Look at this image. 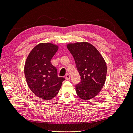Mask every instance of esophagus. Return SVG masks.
Instances as JSON below:
<instances>
[{
	"instance_id": "esophagus-1",
	"label": "esophagus",
	"mask_w": 133,
	"mask_h": 133,
	"mask_svg": "<svg viewBox=\"0 0 133 133\" xmlns=\"http://www.w3.org/2000/svg\"><path fill=\"white\" fill-rule=\"evenodd\" d=\"M65 78H66V80H69L70 79V75L69 74H66V76H65Z\"/></svg>"
}]
</instances>
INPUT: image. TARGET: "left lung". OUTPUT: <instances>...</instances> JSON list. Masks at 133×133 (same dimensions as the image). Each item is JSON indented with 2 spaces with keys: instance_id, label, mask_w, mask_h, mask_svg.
<instances>
[{
  "instance_id": "1",
  "label": "left lung",
  "mask_w": 133,
  "mask_h": 133,
  "mask_svg": "<svg viewBox=\"0 0 133 133\" xmlns=\"http://www.w3.org/2000/svg\"><path fill=\"white\" fill-rule=\"evenodd\" d=\"M74 58L81 76V82L75 86L78 96L90 100L101 91L106 81L107 66L100 52L89 42H76L67 44Z\"/></svg>"
}]
</instances>
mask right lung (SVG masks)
I'll return each instance as SVG.
<instances>
[{"label": "right lung", "instance_id": "right-lung-1", "mask_svg": "<svg viewBox=\"0 0 133 133\" xmlns=\"http://www.w3.org/2000/svg\"><path fill=\"white\" fill-rule=\"evenodd\" d=\"M59 49L51 43H41L31 51L24 64V75L30 89L45 101L54 98L62 86L63 77H58L57 70L51 60Z\"/></svg>", "mask_w": 133, "mask_h": 133}]
</instances>
